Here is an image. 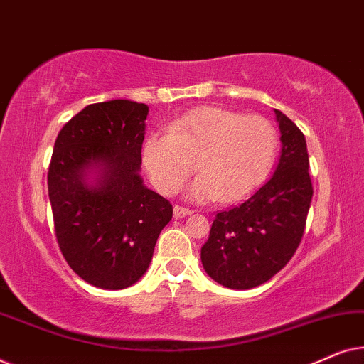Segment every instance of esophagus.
I'll return each instance as SVG.
<instances>
[{
  "instance_id": "obj_1",
  "label": "esophagus",
  "mask_w": 364,
  "mask_h": 364,
  "mask_svg": "<svg viewBox=\"0 0 364 364\" xmlns=\"http://www.w3.org/2000/svg\"><path fill=\"white\" fill-rule=\"evenodd\" d=\"M193 210H191V208H186V207H182V205H176L173 207V217L176 218H182V217H187V215H191Z\"/></svg>"
}]
</instances>
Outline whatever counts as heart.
I'll return each mask as SVG.
<instances>
[{
	"label": "heart",
	"mask_w": 364,
	"mask_h": 364,
	"mask_svg": "<svg viewBox=\"0 0 364 364\" xmlns=\"http://www.w3.org/2000/svg\"><path fill=\"white\" fill-rule=\"evenodd\" d=\"M277 151V129L267 117L203 106L171 122L168 132L151 134L142 157L161 192L176 193L196 167L200 176L191 197L230 203L265 181Z\"/></svg>",
	"instance_id": "1"
}]
</instances>
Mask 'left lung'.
<instances>
[{
    "instance_id": "left-lung-1",
    "label": "left lung",
    "mask_w": 364,
    "mask_h": 364,
    "mask_svg": "<svg viewBox=\"0 0 364 364\" xmlns=\"http://www.w3.org/2000/svg\"><path fill=\"white\" fill-rule=\"evenodd\" d=\"M282 132L277 171L242 203L218 212L202 247V265L220 285L248 290L275 277L295 255L306 225L313 186L305 136L275 109Z\"/></svg>"
}]
</instances>
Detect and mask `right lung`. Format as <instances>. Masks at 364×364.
Here are the masks:
<instances>
[{"mask_svg":"<svg viewBox=\"0 0 364 364\" xmlns=\"http://www.w3.org/2000/svg\"><path fill=\"white\" fill-rule=\"evenodd\" d=\"M146 104H89L59 131L48 171L54 233L64 260L84 282L122 290L149 268L172 203L142 183ZM97 168L96 186L83 177Z\"/></svg>","mask_w":364,"mask_h":364,"instance_id":"right-lung-1","label":"right lung"}]
</instances>
